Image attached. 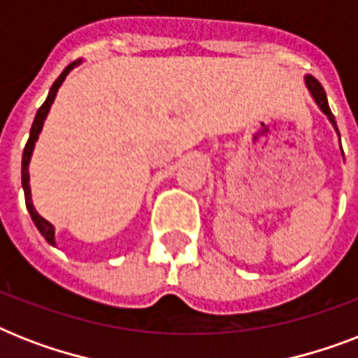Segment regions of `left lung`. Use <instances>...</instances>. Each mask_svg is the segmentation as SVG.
Segmentation results:
<instances>
[{
	"mask_svg": "<svg viewBox=\"0 0 358 358\" xmlns=\"http://www.w3.org/2000/svg\"><path fill=\"white\" fill-rule=\"evenodd\" d=\"M305 81H306V87H308V91H310L312 98L316 100V103H317V106H320V109H322L323 113H325L329 117V120L333 122L334 129L338 131V126H336V120H334L333 111H331V108H329L327 94H325V89H323V87H322V83H320V81H317L316 78H312V76H306ZM342 154H344V152H342Z\"/></svg>",
	"mask_w": 358,
	"mask_h": 358,
	"instance_id": "8db88e82",
	"label": "left lung"
}]
</instances>
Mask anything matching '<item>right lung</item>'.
Segmentation results:
<instances>
[{
    "mask_svg": "<svg viewBox=\"0 0 358 358\" xmlns=\"http://www.w3.org/2000/svg\"><path fill=\"white\" fill-rule=\"evenodd\" d=\"M76 61L72 64H69L66 69L61 72V76H59L57 80L53 81L52 89H50V92H48V98L46 102L42 103L41 108H38V111H36V117L35 120H33V126H31V131H29V139H27V145H25L24 148V156H22V187H24V195H25V206H27V210H29L31 213V219H33V223H35V227L38 229V232H41L44 238H46V241L50 245H55V229H53L52 224L48 223L46 219L41 217L38 213H36L35 206H33V202H31V189H29V171H27V167H29V162H31V154H33V148H35V143L36 139H38V134H41L42 129V124H44V120H46L48 117V111H50V108H52L53 100H55V94H57L59 87H61V83L64 81V78L69 76V72L76 66Z\"/></svg>",
    "mask_w": 358,
    "mask_h": 358,
    "instance_id": "1",
    "label": "right lung"
}]
</instances>
